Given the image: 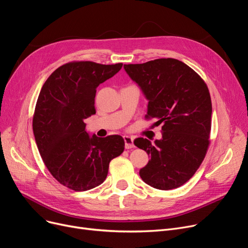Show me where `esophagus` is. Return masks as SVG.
Listing matches in <instances>:
<instances>
[{
    "label": "esophagus",
    "mask_w": 248,
    "mask_h": 248,
    "mask_svg": "<svg viewBox=\"0 0 248 248\" xmlns=\"http://www.w3.org/2000/svg\"><path fill=\"white\" fill-rule=\"evenodd\" d=\"M124 146L125 149H131L134 148V138L130 137V136H124Z\"/></svg>",
    "instance_id": "34e87169"
}]
</instances>
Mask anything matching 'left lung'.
<instances>
[{
	"label": "left lung",
	"instance_id": "left-lung-1",
	"mask_svg": "<svg viewBox=\"0 0 248 248\" xmlns=\"http://www.w3.org/2000/svg\"><path fill=\"white\" fill-rule=\"evenodd\" d=\"M124 68L148 100L146 117L162 124V138L153 144L144 138L135 140L151 157L140 176L157 189L177 188L195 174L209 147L212 102L207 85L175 59Z\"/></svg>",
	"mask_w": 248,
	"mask_h": 248
}]
</instances>
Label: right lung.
Wrapping results in <instances>:
<instances>
[{"mask_svg":"<svg viewBox=\"0 0 248 248\" xmlns=\"http://www.w3.org/2000/svg\"><path fill=\"white\" fill-rule=\"evenodd\" d=\"M122 67V62H69L53 72L40 90L32 123L35 142L51 175L73 190L101 185L109 162L124 150L123 137L90 135L84 123L96 112V88Z\"/></svg>","mask_w":248,"mask_h":248,"instance_id":"right-lung-1","label":"right lung"}]
</instances>
